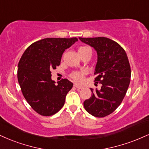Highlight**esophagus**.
Returning <instances> with one entry per match:
<instances>
[{"instance_id":"1","label":"esophagus","mask_w":149,"mask_h":149,"mask_svg":"<svg viewBox=\"0 0 149 149\" xmlns=\"http://www.w3.org/2000/svg\"><path fill=\"white\" fill-rule=\"evenodd\" d=\"M73 86H74L75 87H76L77 89H82V86L78 85V84H76V83H74V85H73Z\"/></svg>"}]
</instances>
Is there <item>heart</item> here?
I'll list each match as a JSON object with an SVG mask.
<instances>
[{"instance_id":"heart-1","label":"heart","mask_w":149,"mask_h":149,"mask_svg":"<svg viewBox=\"0 0 149 149\" xmlns=\"http://www.w3.org/2000/svg\"><path fill=\"white\" fill-rule=\"evenodd\" d=\"M88 48V47H80L79 49H78V51L84 49V48ZM86 73H87V71L84 69L81 70V71H74V72H73L71 74V78H72L73 80H76L77 82H81L82 80H83L84 76H85Z\"/></svg>"}]
</instances>
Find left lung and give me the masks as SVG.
<instances>
[{"label":"left lung","mask_w":149,"mask_h":149,"mask_svg":"<svg viewBox=\"0 0 149 149\" xmlns=\"http://www.w3.org/2000/svg\"><path fill=\"white\" fill-rule=\"evenodd\" d=\"M79 39L96 50L98 59L94 81L102 85L100 90L94 92L91 88L92 96L84 101V107L92 115L104 117L119 106L128 90L131 76L128 56L118 43L107 37Z\"/></svg>","instance_id":"8db88e82"}]
</instances>
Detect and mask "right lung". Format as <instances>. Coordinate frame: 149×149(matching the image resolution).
<instances>
[{"label": "right lung", "instance_id": "add662e5", "mask_svg": "<svg viewBox=\"0 0 149 149\" xmlns=\"http://www.w3.org/2000/svg\"><path fill=\"white\" fill-rule=\"evenodd\" d=\"M78 41L73 38H46L34 42L25 51L18 64L21 92L35 112L51 116L63 107L73 83L67 79L55 82L51 71L60 64L64 51Z\"/></svg>", "mask_w": 149, "mask_h": 149}]
</instances>
